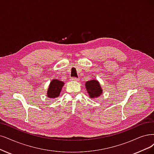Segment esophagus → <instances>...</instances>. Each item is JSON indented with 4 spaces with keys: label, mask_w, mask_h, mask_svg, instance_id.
<instances>
[{
    "label": "esophagus",
    "mask_w": 154,
    "mask_h": 154,
    "mask_svg": "<svg viewBox=\"0 0 154 154\" xmlns=\"http://www.w3.org/2000/svg\"><path fill=\"white\" fill-rule=\"evenodd\" d=\"M70 80H71L72 81H78L79 80V79L77 77H72V78H71Z\"/></svg>",
    "instance_id": "obj_1"
}]
</instances>
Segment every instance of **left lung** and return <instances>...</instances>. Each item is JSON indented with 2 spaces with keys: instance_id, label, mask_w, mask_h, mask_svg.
<instances>
[{
  "instance_id": "left-lung-1",
  "label": "left lung",
  "mask_w": 154,
  "mask_h": 154,
  "mask_svg": "<svg viewBox=\"0 0 154 154\" xmlns=\"http://www.w3.org/2000/svg\"><path fill=\"white\" fill-rule=\"evenodd\" d=\"M86 88L89 93V96L91 98H97L102 93L100 83L96 80L88 81L86 83Z\"/></svg>"
}]
</instances>
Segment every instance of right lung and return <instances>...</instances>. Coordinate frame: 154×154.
<instances>
[{
  "label": "right lung",
  "instance_id": "right-lung-1",
  "mask_svg": "<svg viewBox=\"0 0 154 154\" xmlns=\"http://www.w3.org/2000/svg\"><path fill=\"white\" fill-rule=\"evenodd\" d=\"M64 86V82L53 79L51 82L48 90V96L50 98H57L60 95L62 87Z\"/></svg>",
  "mask_w": 154,
  "mask_h": 154
}]
</instances>
